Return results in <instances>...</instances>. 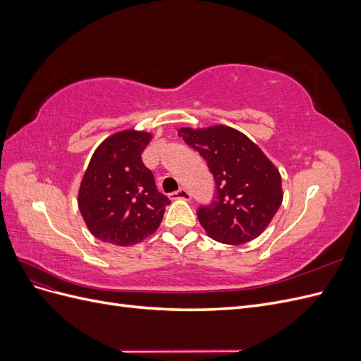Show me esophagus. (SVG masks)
<instances>
[{
	"instance_id": "obj_1",
	"label": "esophagus",
	"mask_w": 361,
	"mask_h": 361,
	"mask_svg": "<svg viewBox=\"0 0 361 361\" xmlns=\"http://www.w3.org/2000/svg\"><path fill=\"white\" fill-rule=\"evenodd\" d=\"M170 199H171V200H190V199H191V194H190V191L180 188V190H178V191L171 192V194H170Z\"/></svg>"
}]
</instances>
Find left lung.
Listing matches in <instances>:
<instances>
[{"mask_svg":"<svg viewBox=\"0 0 361 361\" xmlns=\"http://www.w3.org/2000/svg\"><path fill=\"white\" fill-rule=\"evenodd\" d=\"M179 135L203 157L215 179L216 200L197 211L204 232L228 245L253 241L283 202L277 167L257 145L231 126L180 128Z\"/></svg>","mask_w":361,"mask_h":361,"instance_id":"left-lung-1","label":"left lung"}]
</instances>
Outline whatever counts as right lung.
Segmentation results:
<instances>
[{"label":"right lung","instance_id":"obj_1","mask_svg":"<svg viewBox=\"0 0 361 361\" xmlns=\"http://www.w3.org/2000/svg\"><path fill=\"white\" fill-rule=\"evenodd\" d=\"M150 140L146 130H120L97 146L84 173L78 207L90 233L104 243H141L157 232L170 204L141 159Z\"/></svg>","mask_w":361,"mask_h":361}]
</instances>
